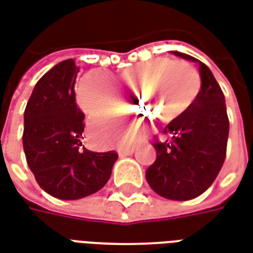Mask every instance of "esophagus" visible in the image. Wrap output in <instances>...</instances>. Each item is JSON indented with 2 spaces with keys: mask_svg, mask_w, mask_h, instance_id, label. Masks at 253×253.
<instances>
[{
  "mask_svg": "<svg viewBox=\"0 0 253 253\" xmlns=\"http://www.w3.org/2000/svg\"><path fill=\"white\" fill-rule=\"evenodd\" d=\"M134 146H128V148H121L118 150V153L119 156H128V154H131L134 152Z\"/></svg>",
  "mask_w": 253,
  "mask_h": 253,
  "instance_id": "obj_1",
  "label": "esophagus"
}]
</instances>
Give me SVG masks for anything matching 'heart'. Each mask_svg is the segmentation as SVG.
Wrapping results in <instances>:
<instances>
[{"instance_id":"1","label":"heart","mask_w":253,"mask_h":253,"mask_svg":"<svg viewBox=\"0 0 253 253\" xmlns=\"http://www.w3.org/2000/svg\"><path fill=\"white\" fill-rule=\"evenodd\" d=\"M149 73L152 74L145 86L143 104L159 122L169 123L175 121L195 100L201 89L199 73L186 61L157 58L126 69L121 74V81L134 88ZM141 89L142 85H138V94ZM76 94L80 108L90 118L112 112L119 100L116 89L97 72L86 73L80 80ZM103 126L101 121H94L92 131L100 132V137L105 142H110L111 132Z\"/></svg>"}]
</instances>
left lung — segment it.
<instances>
[{
	"instance_id": "1",
	"label": "left lung",
	"mask_w": 253,
	"mask_h": 253,
	"mask_svg": "<svg viewBox=\"0 0 253 253\" xmlns=\"http://www.w3.org/2000/svg\"><path fill=\"white\" fill-rule=\"evenodd\" d=\"M199 65L202 86L179 118L154 138L156 161L146 170L154 192L172 201L196 198L211 186L222 168L229 135L225 97L210 69L196 58L172 51Z\"/></svg>"
}]
</instances>
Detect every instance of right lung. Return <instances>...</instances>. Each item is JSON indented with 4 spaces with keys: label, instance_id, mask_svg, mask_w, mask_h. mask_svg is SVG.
Here are the masks:
<instances>
[{
    "label": "right lung",
    "instance_id": "1",
    "mask_svg": "<svg viewBox=\"0 0 253 253\" xmlns=\"http://www.w3.org/2000/svg\"><path fill=\"white\" fill-rule=\"evenodd\" d=\"M73 59L58 63L36 83L24 111L27 164L38 184L58 199L73 201L105 186L115 150L96 153L83 146L84 112L77 107Z\"/></svg>",
    "mask_w": 253,
    "mask_h": 253
}]
</instances>
